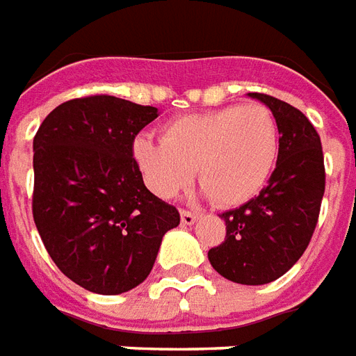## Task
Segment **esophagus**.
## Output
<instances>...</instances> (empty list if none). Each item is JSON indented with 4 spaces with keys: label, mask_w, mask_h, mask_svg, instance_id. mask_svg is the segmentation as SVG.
<instances>
[{
    "label": "esophagus",
    "mask_w": 356,
    "mask_h": 356,
    "mask_svg": "<svg viewBox=\"0 0 356 356\" xmlns=\"http://www.w3.org/2000/svg\"><path fill=\"white\" fill-rule=\"evenodd\" d=\"M196 218H198V213L188 211V209H181V222L183 225H194Z\"/></svg>",
    "instance_id": "1"
}]
</instances>
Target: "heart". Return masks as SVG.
I'll list each match as a JSON object with an SVG mask.
<instances>
[{
  "label": "heart",
  "mask_w": 356,
  "mask_h": 356,
  "mask_svg": "<svg viewBox=\"0 0 356 356\" xmlns=\"http://www.w3.org/2000/svg\"><path fill=\"white\" fill-rule=\"evenodd\" d=\"M134 156L145 183L173 198L198 170V181L217 205H238L259 194L279 156V126L260 104L226 105L173 118L162 141L139 136Z\"/></svg>",
  "instance_id": "obj_1"
}]
</instances>
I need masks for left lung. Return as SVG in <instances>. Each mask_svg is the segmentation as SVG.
I'll use <instances>...</instances> for the list:
<instances>
[{"instance_id": "left-lung-1", "label": "left lung", "mask_w": 356, "mask_h": 356, "mask_svg": "<svg viewBox=\"0 0 356 356\" xmlns=\"http://www.w3.org/2000/svg\"><path fill=\"white\" fill-rule=\"evenodd\" d=\"M249 96L277 120V165L259 196L220 215L225 241L207 257L234 283L266 285L289 272L312 241L325 194V156L317 130L300 109L260 92Z\"/></svg>"}]
</instances>
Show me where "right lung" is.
Listing matches in <instances>:
<instances>
[{"label":"right lung","mask_w":356,"mask_h":356,"mask_svg":"<svg viewBox=\"0 0 356 356\" xmlns=\"http://www.w3.org/2000/svg\"><path fill=\"white\" fill-rule=\"evenodd\" d=\"M156 107L107 96L75 97L47 115L33 138V220L65 277L120 294L151 273L175 205L143 183L134 141Z\"/></svg>","instance_id":"add662e5"}]
</instances>
